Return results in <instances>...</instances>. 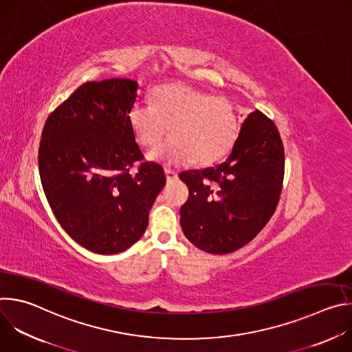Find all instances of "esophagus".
I'll return each instance as SVG.
<instances>
[{
    "label": "esophagus",
    "instance_id": "obj_1",
    "mask_svg": "<svg viewBox=\"0 0 352 352\" xmlns=\"http://www.w3.org/2000/svg\"><path fill=\"white\" fill-rule=\"evenodd\" d=\"M164 174H166V178H167V181H173V179H175V178L178 177V174H177L175 171L170 170V168H166V170H164Z\"/></svg>",
    "mask_w": 352,
    "mask_h": 352
}]
</instances>
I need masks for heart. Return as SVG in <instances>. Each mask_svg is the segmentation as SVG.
I'll return each mask as SVG.
<instances>
[{
    "label": "heart",
    "instance_id": "heart-1",
    "mask_svg": "<svg viewBox=\"0 0 352 352\" xmlns=\"http://www.w3.org/2000/svg\"><path fill=\"white\" fill-rule=\"evenodd\" d=\"M135 139L144 147H156L163 136L173 135L150 153V159L195 166H210L232 148L239 133L235 106L227 97L213 96L185 83L157 87L152 103L138 102L128 114Z\"/></svg>",
    "mask_w": 352,
    "mask_h": 352
}]
</instances>
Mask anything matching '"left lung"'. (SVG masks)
<instances>
[{"mask_svg": "<svg viewBox=\"0 0 352 352\" xmlns=\"http://www.w3.org/2000/svg\"><path fill=\"white\" fill-rule=\"evenodd\" d=\"M189 197L181 227L199 249L231 254L252 241L273 216L283 189L284 146L276 124L255 110L243 121L226 162L179 174Z\"/></svg>", "mask_w": 352, "mask_h": 352, "instance_id": "1", "label": "left lung"}]
</instances>
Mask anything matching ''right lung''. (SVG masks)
<instances>
[{
	"label": "right lung",
	"instance_id": "right-lung-1",
	"mask_svg": "<svg viewBox=\"0 0 352 352\" xmlns=\"http://www.w3.org/2000/svg\"><path fill=\"white\" fill-rule=\"evenodd\" d=\"M136 89L126 78L83 83L48 116L40 139L50 208L74 241L100 255L140 239L166 184L163 167L144 160L128 121Z\"/></svg>",
	"mask_w": 352,
	"mask_h": 352
}]
</instances>
